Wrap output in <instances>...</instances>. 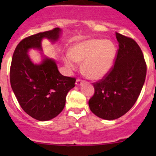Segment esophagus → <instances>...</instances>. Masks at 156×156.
Segmentation results:
<instances>
[{"label":"esophagus","mask_w":156,"mask_h":156,"mask_svg":"<svg viewBox=\"0 0 156 156\" xmlns=\"http://www.w3.org/2000/svg\"><path fill=\"white\" fill-rule=\"evenodd\" d=\"M83 82H84V81H83L82 79H81V78H78V79L76 80V83H75V84H76V85L79 86L81 85Z\"/></svg>","instance_id":"obj_1"}]
</instances>
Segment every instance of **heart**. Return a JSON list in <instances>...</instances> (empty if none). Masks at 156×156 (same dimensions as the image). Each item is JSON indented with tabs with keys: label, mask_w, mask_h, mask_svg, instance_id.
<instances>
[{
	"label": "heart",
	"mask_w": 156,
	"mask_h": 156,
	"mask_svg": "<svg viewBox=\"0 0 156 156\" xmlns=\"http://www.w3.org/2000/svg\"><path fill=\"white\" fill-rule=\"evenodd\" d=\"M116 49L113 43L103 39H90L74 44L69 56L64 59L66 67L76 68L74 61L82 62V72L87 78L97 80L108 73L115 61Z\"/></svg>",
	"instance_id": "obj_1"
}]
</instances>
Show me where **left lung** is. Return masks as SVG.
Returning <instances> with one entry per match:
<instances>
[{
  "label": "left lung",
  "instance_id": "1",
  "mask_svg": "<svg viewBox=\"0 0 156 156\" xmlns=\"http://www.w3.org/2000/svg\"><path fill=\"white\" fill-rule=\"evenodd\" d=\"M119 47L115 60L108 72L94 83V94L90 109L106 120H114L130 109L145 82L146 63L139 45L133 39L116 32Z\"/></svg>",
  "mask_w": 156,
  "mask_h": 156
}]
</instances>
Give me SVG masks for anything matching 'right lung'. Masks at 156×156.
<instances>
[{
  "instance_id": "obj_1",
  "label": "right lung",
  "mask_w": 156,
  "mask_h": 156,
  "mask_svg": "<svg viewBox=\"0 0 156 156\" xmlns=\"http://www.w3.org/2000/svg\"><path fill=\"white\" fill-rule=\"evenodd\" d=\"M59 28L29 36L15 49L10 66L12 91L22 108L33 119L48 121L57 116L66 104L68 92L75 87L76 79L59 73L53 59L44 58L39 65L30 59L31 48L41 50V41H55L59 37Z\"/></svg>"
}]
</instances>
